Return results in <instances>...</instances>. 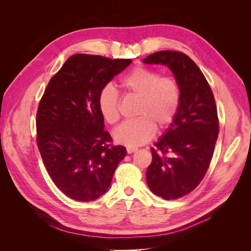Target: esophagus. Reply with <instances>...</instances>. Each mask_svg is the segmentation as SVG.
<instances>
[{"label":"esophagus","mask_w":251,"mask_h":251,"mask_svg":"<svg viewBox=\"0 0 251 251\" xmlns=\"http://www.w3.org/2000/svg\"><path fill=\"white\" fill-rule=\"evenodd\" d=\"M137 150H138L137 148H134V147H127V148H126V153H127V154H132V153H134V151H136Z\"/></svg>","instance_id":"34e87169"}]
</instances>
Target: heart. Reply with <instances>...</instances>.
Masks as SVG:
<instances>
[{
  "instance_id": "heart-1",
  "label": "heart",
  "mask_w": 251,
  "mask_h": 251,
  "mask_svg": "<svg viewBox=\"0 0 251 251\" xmlns=\"http://www.w3.org/2000/svg\"><path fill=\"white\" fill-rule=\"evenodd\" d=\"M126 93L138 98L135 115L125 121L113 133L114 139L127 147H137L154 137L158 130L169 127L179 111L181 90L172 76H161L160 72L147 67H136L120 81ZM120 98L112 87H104L98 95V109L107 123L114 125L120 118Z\"/></svg>"
}]
</instances>
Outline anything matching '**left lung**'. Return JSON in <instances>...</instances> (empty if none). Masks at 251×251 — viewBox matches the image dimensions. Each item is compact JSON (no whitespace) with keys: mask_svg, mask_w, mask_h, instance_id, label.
Segmentation results:
<instances>
[{"mask_svg":"<svg viewBox=\"0 0 251 251\" xmlns=\"http://www.w3.org/2000/svg\"><path fill=\"white\" fill-rule=\"evenodd\" d=\"M144 64L169 66L181 90L176 119L151 148L147 182L156 196L179 199L200 184L214 154L219 118L214 94L194 60L179 51H157Z\"/></svg>","mask_w":251,"mask_h":251,"instance_id":"obj_1","label":"left lung"}]
</instances>
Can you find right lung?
Instances as JSON below:
<instances>
[{
  "label": "right lung",
  "mask_w": 251,
  "mask_h": 251,
  "mask_svg": "<svg viewBox=\"0 0 251 251\" xmlns=\"http://www.w3.org/2000/svg\"><path fill=\"white\" fill-rule=\"evenodd\" d=\"M132 63L74 54L53 76L36 113V143L45 168L62 193L88 202L109 188L126 148L114 146L104 130L98 95Z\"/></svg>",
  "instance_id": "1"
}]
</instances>
